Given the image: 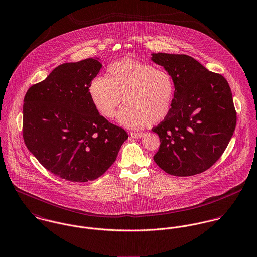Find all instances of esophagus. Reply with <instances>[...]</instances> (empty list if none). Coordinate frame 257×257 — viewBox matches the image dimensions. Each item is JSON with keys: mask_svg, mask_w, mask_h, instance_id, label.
Returning <instances> with one entry per match:
<instances>
[{"mask_svg": "<svg viewBox=\"0 0 257 257\" xmlns=\"http://www.w3.org/2000/svg\"><path fill=\"white\" fill-rule=\"evenodd\" d=\"M130 135H131V137H133V138H135V139H138V138H141L144 136V133H136V132H131L130 133Z\"/></svg>", "mask_w": 257, "mask_h": 257, "instance_id": "esophagus-1", "label": "esophagus"}]
</instances>
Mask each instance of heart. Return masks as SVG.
I'll list each match as a JSON object with an SVG mask.
<instances>
[{"label": "heart", "mask_w": 257, "mask_h": 257, "mask_svg": "<svg viewBox=\"0 0 257 257\" xmlns=\"http://www.w3.org/2000/svg\"><path fill=\"white\" fill-rule=\"evenodd\" d=\"M174 91V81L169 72L133 59L110 64L106 78L96 77L88 86L92 104L105 118L114 116L123 97L127 105L118 119L129 128H141L165 119L171 111Z\"/></svg>", "instance_id": "heart-1"}]
</instances>
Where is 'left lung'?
I'll use <instances>...</instances> for the list:
<instances>
[{
	"label": "left lung",
	"mask_w": 257,
	"mask_h": 257,
	"mask_svg": "<svg viewBox=\"0 0 257 257\" xmlns=\"http://www.w3.org/2000/svg\"><path fill=\"white\" fill-rule=\"evenodd\" d=\"M174 81L171 111L153 132L160 137L156 164L167 173L190 176L210 169L234 132L236 112L227 80L184 54L153 53Z\"/></svg>",
	"instance_id": "1"
}]
</instances>
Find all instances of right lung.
<instances>
[{
  "label": "right lung",
  "instance_id": "obj_1",
  "mask_svg": "<svg viewBox=\"0 0 257 257\" xmlns=\"http://www.w3.org/2000/svg\"><path fill=\"white\" fill-rule=\"evenodd\" d=\"M102 64L93 58L64 63L30 86L24 99L23 135L47 170L72 182L91 181L113 164L127 132L92 104L88 86Z\"/></svg>",
  "mask_w": 257,
  "mask_h": 257
}]
</instances>
